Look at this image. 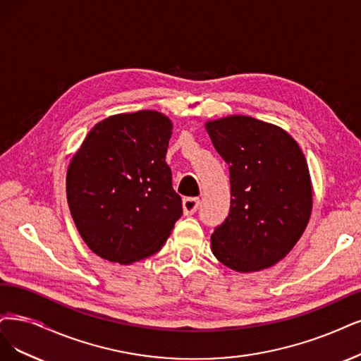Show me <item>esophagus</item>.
Listing matches in <instances>:
<instances>
[{"label":"esophagus","mask_w":361,"mask_h":361,"mask_svg":"<svg viewBox=\"0 0 361 361\" xmlns=\"http://www.w3.org/2000/svg\"><path fill=\"white\" fill-rule=\"evenodd\" d=\"M199 207V199L197 197H185L183 199V211L184 216H192L193 212Z\"/></svg>","instance_id":"esophagus-1"}]
</instances>
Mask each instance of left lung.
Wrapping results in <instances>:
<instances>
[{"label": "left lung", "mask_w": 361, "mask_h": 361, "mask_svg": "<svg viewBox=\"0 0 361 361\" xmlns=\"http://www.w3.org/2000/svg\"><path fill=\"white\" fill-rule=\"evenodd\" d=\"M217 153L229 165L231 212L211 235V250L232 271L259 272L298 244L312 212V181L287 130L232 114L207 120Z\"/></svg>", "instance_id": "left-lung-1"}]
</instances>
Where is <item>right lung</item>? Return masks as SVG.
<instances>
[{"mask_svg": "<svg viewBox=\"0 0 361 361\" xmlns=\"http://www.w3.org/2000/svg\"><path fill=\"white\" fill-rule=\"evenodd\" d=\"M172 122L156 110L120 113L90 129L66 171L75 228L97 256L132 264L157 252L181 217L165 162Z\"/></svg>", "mask_w": 361, "mask_h": 361, "instance_id": "obj_1", "label": "right lung"}]
</instances>
